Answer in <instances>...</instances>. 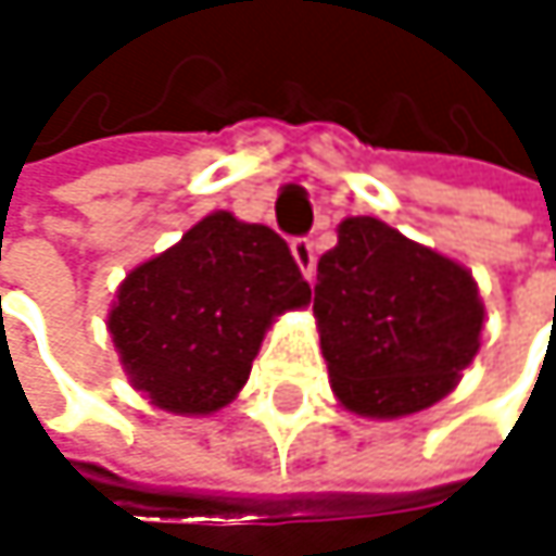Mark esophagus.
<instances>
[{"label":"esophagus","mask_w":556,"mask_h":556,"mask_svg":"<svg viewBox=\"0 0 556 556\" xmlns=\"http://www.w3.org/2000/svg\"><path fill=\"white\" fill-rule=\"evenodd\" d=\"M292 257H295L302 277L312 282V277H315V244H312V238H295L292 241Z\"/></svg>","instance_id":"1"}]
</instances>
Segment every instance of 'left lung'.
I'll return each instance as SVG.
<instances>
[{
  "mask_svg": "<svg viewBox=\"0 0 556 556\" xmlns=\"http://www.w3.org/2000/svg\"><path fill=\"white\" fill-rule=\"evenodd\" d=\"M315 318L338 399L399 418L444 399L480 351L473 277L380 218H348L321 254Z\"/></svg>",
  "mask_w": 556,
  "mask_h": 556,
  "instance_id": "obj_1",
  "label": "left lung"
}]
</instances>
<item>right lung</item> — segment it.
<instances>
[{"label":"right lung","instance_id":"right-lung-1","mask_svg":"<svg viewBox=\"0 0 556 556\" xmlns=\"http://www.w3.org/2000/svg\"><path fill=\"white\" fill-rule=\"evenodd\" d=\"M308 299L277 231L215 212L128 274L109 331L135 389L157 408L208 415L248 383L274 315Z\"/></svg>","mask_w":556,"mask_h":556}]
</instances>
